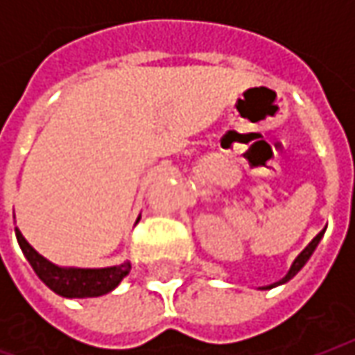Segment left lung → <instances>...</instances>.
Wrapping results in <instances>:
<instances>
[{"label":"left lung","mask_w":355,"mask_h":355,"mask_svg":"<svg viewBox=\"0 0 355 355\" xmlns=\"http://www.w3.org/2000/svg\"><path fill=\"white\" fill-rule=\"evenodd\" d=\"M322 236H324V232H320V234H318L316 238L312 239L311 243H309V245H306L304 250L300 251L299 257H297V259L293 261V265H291V269H288V271H287V275L283 277L281 281H277V283H273V285H267V287H261V291H267V288L279 287V285H285V283H288V281H291V279H293V277L297 275V273H299L300 269H302V267L306 265V261L311 259L312 253H314V250L318 248V243H320V239H322Z\"/></svg>","instance_id":"1"}]
</instances>
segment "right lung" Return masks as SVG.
Listing matches in <instances>:
<instances>
[{"mask_svg":"<svg viewBox=\"0 0 355 355\" xmlns=\"http://www.w3.org/2000/svg\"><path fill=\"white\" fill-rule=\"evenodd\" d=\"M139 220L141 216H137L135 224ZM15 236H17L19 248L27 257V261L31 263L37 277L51 291H55L56 295L67 297V299H92V297L107 295L131 271L129 261L112 265V267H62V265H56L43 257L27 239L23 238L19 227H15Z\"/></svg>","mask_w":355,"mask_h":355,"instance_id":"1","label":"right lung"}]
</instances>
